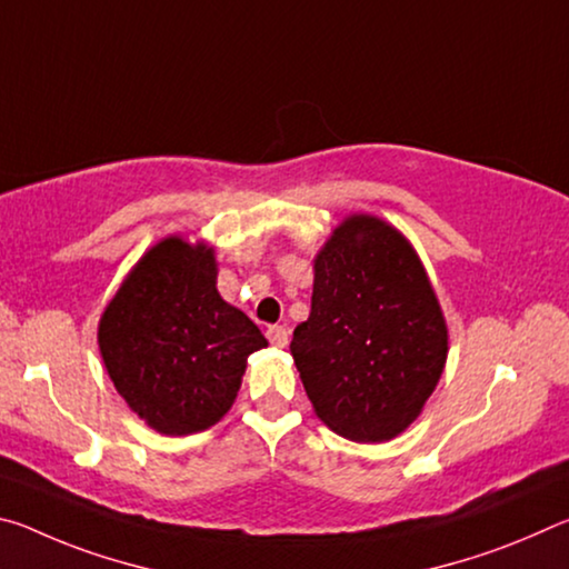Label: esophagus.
Returning a JSON list of instances; mask_svg holds the SVG:
<instances>
[{
  "label": "esophagus",
  "mask_w": 569,
  "mask_h": 569,
  "mask_svg": "<svg viewBox=\"0 0 569 569\" xmlns=\"http://www.w3.org/2000/svg\"><path fill=\"white\" fill-rule=\"evenodd\" d=\"M266 336H268V341L276 346V349H286V343H288V329H286V326H271V329L266 331Z\"/></svg>",
  "instance_id": "34e87169"
}]
</instances>
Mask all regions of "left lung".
<instances>
[{
  "mask_svg": "<svg viewBox=\"0 0 569 569\" xmlns=\"http://www.w3.org/2000/svg\"><path fill=\"white\" fill-rule=\"evenodd\" d=\"M291 353L316 417L343 439L381 445L419 419L447 366L449 329L399 228L351 213L331 230Z\"/></svg>",
  "mask_w": 569,
  "mask_h": 569,
  "instance_id": "1",
  "label": "left lung"
}]
</instances>
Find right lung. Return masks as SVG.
<instances>
[{
  "label": "right lung",
  "instance_id": "obj_1",
  "mask_svg": "<svg viewBox=\"0 0 569 569\" xmlns=\"http://www.w3.org/2000/svg\"><path fill=\"white\" fill-rule=\"evenodd\" d=\"M216 248L166 236L104 306L98 346L132 413L166 437L206 431L238 397L258 326L218 293Z\"/></svg>",
  "mask_w": 569,
  "mask_h": 569
}]
</instances>
